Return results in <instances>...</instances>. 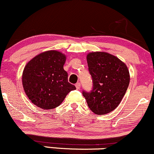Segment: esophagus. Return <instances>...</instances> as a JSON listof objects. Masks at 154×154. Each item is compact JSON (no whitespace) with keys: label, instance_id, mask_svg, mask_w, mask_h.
Wrapping results in <instances>:
<instances>
[{"label":"esophagus","instance_id":"esophagus-1","mask_svg":"<svg viewBox=\"0 0 154 154\" xmlns=\"http://www.w3.org/2000/svg\"><path fill=\"white\" fill-rule=\"evenodd\" d=\"M75 87H76L77 89H80L81 88V83H77L76 84H75Z\"/></svg>","mask_w":154,"mask_h":154}]
</instances>
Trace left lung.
<instances>
[{
    "label": "left lung",
    "instance_id": "8db88e82",
    "mask_svg": "<svg viewBox=\"0 0 154 154\" xmlns=\"http://www.w3.org/2000/svg\"><path fill=\"white\" fill-rule=\"evenodd\" d=\"M93 88L83 91L88 106L94 113L103 115L113 111L126 94L130 82L129 71L124 63L105 52L87 55Z\"/></svg>",
    "mask_w": 154,
    "mask_h": 154
}]
</instances>
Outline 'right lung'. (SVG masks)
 Masks as SVG:
<instances>
[{"mask_svg": "<svg viewBox=\"0 0 154 154\" xmlns=\"http://www.w3.org/2000/svg\"><path fill=\"white\" fill-rule=\"evenodd\" d=\"M66 56L59 51H48L34 57L25 66L22 82L30 100L43 109L58 107L75 86L68 81L63 69Z\"/></svg>", "mask_w": 154, "mask_h": 154, "instance_id": "add662e5", "label": "right lung"}]
</instances>
